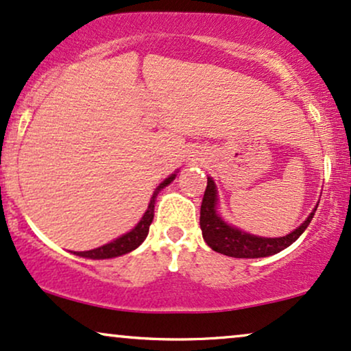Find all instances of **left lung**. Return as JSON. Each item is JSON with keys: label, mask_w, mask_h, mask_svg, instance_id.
Returning <instances> with one entry per match:
<instances>
[{"label": "left lung", "mask_w": 351, "mask_h": 351, "mask_svg": "<svg viewBox=\"0 0 351 351\" xmlns=\"http://www.w3.org/2000/svg\"><path fill=\"white\" fill-rule=\"evenodd\" d=\"M217 191L212 178H207V188L204 191L201 206V230L204 241L212 250L220 254L230 257H241V259H254V257L272 256L285 250L301 237V233L311 223L314 212L300 225L295 232L280 238H261L254 234L245 233L241 230L230 227L217 215Z\"/></svg>", "instance_id": "obj_1"}]
</instances>
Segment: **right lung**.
I'll use <instances>...</instances> for the list:
<instances>
[{"label": "right lung", "mask_w": 351, "mask_h": 351, "mask_svg": "<svg viewBox=\"0 0 351 351\" xmlns=\"http://www.w3.org/2000/svg\"><path fill=\"white\" fill-rule=\"evenodd\" d=\"M173 178H175V175H171L170 178H167L165 181H163V183H160V186H158L157 189H155V193H154L152 199H150L149 207H147V210H145L144 217L141 219L139 223H137L130 233L123 234L121 238L114 239V241L108 243V245H105V246L97 247V250L74 252V254H77L81 257H90V259H108V257L123 256V254H126V252H131L132 250H136V247L144 241L145 237H147V233H149V227H150V223H152V220H154L155 197H157L158 191L165 188L167 184H170Z\"/></svg>", "instance_id": "1"}]
</instances>
